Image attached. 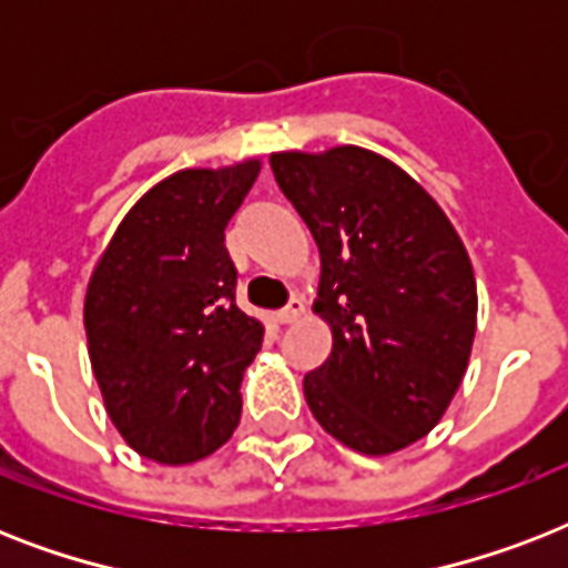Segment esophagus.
Returning a JSON list of instances; mask_svg holds the SVG:
<instances>
[{"instance_id":"obj_1","label":"esophagus","mask_w":568,"mask_h":568,"mask_svg":"<svg viewBox=\"0 0 568 568\" xmlns=\"http://www.w3.org/2000/svg\"><path fill=\"white\" fill-rule=\"evenodd\" d=\"M301 315H303V301L301 297H292L285 310L276 312V321H280V324H294V321L301 318Z\"/></svg>"}]
</instances>
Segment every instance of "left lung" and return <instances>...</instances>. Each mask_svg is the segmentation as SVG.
Here are the masks:
<instances>
[{"label": "left lung", "mask_w": 568, "mask_h": 568, "mask_svg": "<svg viewBox=\"0 0 568 568\" xmlns=\"http://www.w3.org/2000/svg\"><path fill=\"white\" fill-rule=\"evenodd\" d=\"M276 185L321 253L312 310L333 329L303 377L312 415L342 445L386 457L439 424L477 327L468 253L439 203L363 146L274 153Z\"/></svg>", "instance_id": "obj_1"}]
</instances>
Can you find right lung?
I'll return each instance as SVG.
<instances>
[{
	"mask_svg": "<svg viewBox=\"0 0 568 568\" xmlns=\"http://www.w3.org/2000/svg\"><path fill=\"white\" fill-rule=\"evenodd\" d=\"M258 168L250 159L159 182L120 221L88 283L84 333L109 418L164 466L209 457L239 427L241 377L265 327L235 306L223 230Z\"/></svg>",
	"mask_w": 568,
	"mask_h": 568,
	"instance_id": "right-lung-1",
	"label": "right lung"
}]
</instances>
